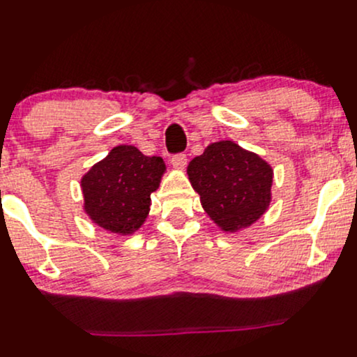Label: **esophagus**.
<instances>
[{"label": "esophagus", "mask_w": 357, "mask_h": 357, "mask_svg": "<svg viewBox=\"0 0 357 357\" xmlns=\"http://www.w3.org/2000/svg\"><path fill=\"white\" fill-rule=\"evenodd\" d=\"M170 163L175 167V169H185V165H187V155H185V153H175V155H172Z\"/></svg>", "instance_id": "34e87169"}]
</instances>
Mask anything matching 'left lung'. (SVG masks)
Wrapping results in <instances>:
<instances>
[{"instance_id":"8db88e82","label":"left lung","mask_w":357,"mask_h":357,"mask_svg":"<svg viewBox=\"0 0 357 357\" xmlns=\"http://www.w3.org/2000/svg\"><path fill=\"white\" fill-rule=\"evenodd\" d=\"M187 174L204 211L225 232L254 224L269 207L271 165L234 142L208 145Z\"/></svg>"}]
</instances>
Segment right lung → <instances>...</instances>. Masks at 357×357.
<instances>
[{"mask_svg": "<svg viewBox=\"0 0 357 357\" xmlns=\"http://www.w3.org/2000/svg\"><path fill=\"white\" fill-rule=\"evenodd\" d=\"M165 163L132 145H119L82 178L85 211L100 227L133 234L150 211V194L158 188Z\"/></svg>", "mask_w": 357, "mask_h": 357, "instance_id": "right-lung-1", "label": "right lung"}]
</instances>
